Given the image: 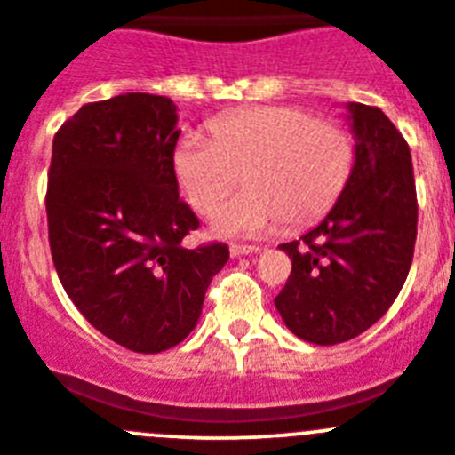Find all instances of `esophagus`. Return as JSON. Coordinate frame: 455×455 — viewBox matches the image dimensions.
<instances>
[{
    "mask_svg": "<svg viewBox=\"0 0 455 455\" xmlns=\"http://www.w3.org/2000/svg\"><path fill=\"white\" fill-rule=\"evenodd\" d=\"M259 246H251V244H231V255L233 258H240V255H251L258 253Z\"/></svg>",
    "mask_w": 455,
    "mask_h": 455,
    "instance_id": "34e87169",
    "label": "esophagus"
}]
</instances>
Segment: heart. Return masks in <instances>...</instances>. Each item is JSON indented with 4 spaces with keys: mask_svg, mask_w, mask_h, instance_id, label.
<instances>
[{
    "mask_svg": "<svg viewBox=\"0 0 455 455\" xmlns=\"http://www.w3.org/2000/svg\"><path fill=\"white\" fill-rule=\"evenodd\" d=\"M211 138L184 135L173 164L188 204L209 215L240 184L246 191L215 215V231L251 235L320 220L349 184L355 144L349 129L298 106H251L211 122Z\"/></svg>",
    "mask_w": 455,
    "mask_h": 455,
    "instance_id": "b5f03b06",
    "label": "heart"
}]
</instances>
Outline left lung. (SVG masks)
Returning a JSON list of instances; mask_svg holds the SVG:
<instances>
[{"label":"left lung","instance_id":"left-lung-1","mask_svg":"<svg viewBox=\"0 0 455 455\" xmlns=\"http://www.w3.org/2000/svg\"><path fill=\"white\" fill-rule=\"evenodd\" d=\"M355 164L333 209L299 240L280 244L291 275L275 307L313 345H339L376 324L409 275L418 235L411 153L378 106L349 104Z\"/></svg>","mask_w":455,"mask_h":455}]
</instances>
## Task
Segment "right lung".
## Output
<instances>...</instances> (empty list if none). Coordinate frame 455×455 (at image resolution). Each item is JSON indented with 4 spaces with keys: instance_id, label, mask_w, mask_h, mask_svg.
Here are the masks:
<instances>
[{
    "instance_id": "obj_1",
    "label": "right lung",
    "mask_w": 455,
    "mask_h": 455,
    "mask_svg": "<svg viewBox=\"0 0 455 455\" xmlns=\"http://www.w3.org/2000/svg\"><path fill=\"white\" fill-rule=\"evenodd\" d=\"M164 95L84 104L52 140L48 244L61 286L100 333L135 354L180 345L227 264L222 242L187 249L200 227L180 200L178 113Z\"/></svg>"
}]
</instances>
